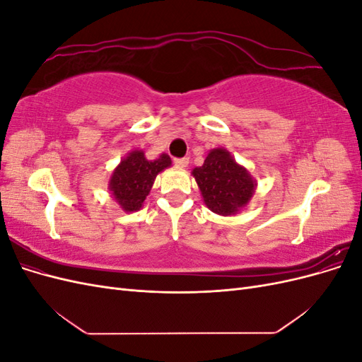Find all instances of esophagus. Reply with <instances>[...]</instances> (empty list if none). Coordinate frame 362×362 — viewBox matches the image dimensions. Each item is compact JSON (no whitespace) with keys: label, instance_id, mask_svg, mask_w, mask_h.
Here are the masks:
<instances>
[{"label":"esophagus","instance_id":"obj_1","mask_svg":"<svg viewBox=\"0 0 362 362\" xmlns=\"http://www.w3.org/2000/svg\"><path fill=\"white\" fill-rule=\"evenodd\" d=\"M175 166L180 168V169H184L189 166V158H175Z\"/></svg>","mask_w":362,"mask_h":362}]
</instances>
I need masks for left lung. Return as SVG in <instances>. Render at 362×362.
<instances>
[{
	"label": "left lung",
	"instance_id": "8db88e82",
	"mask_svg": "<svg viewBox=\"0 0 362 362\" xmlns=\"http://www.w3.org/2000/svg\"><path fill=\"white\" fill-rule=\"evenodd\" d=\"M192 175L198 182L204 204L218 216L240 213L257 189V181L250 172L225 148L208 152L202 166L194 168Z\"/></svg>",
	"mask_w": 362,
	"mask_h": 362
}]
</instances>
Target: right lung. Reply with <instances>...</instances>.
Here are the masks:
<instances>
[{"instance_id": "obj_1", "label": "right lung", "mask_w": 362, "mask_h": 362, "mask_svg": "<svg viewBox=\"0 0 362 362\" xmlns=\"http://www.w3.org/2000/svg\"><path fill=\"white\" fill-rule=\"evenodd\" d=\"M170 166L172 160L168 154L148 160L144 151L134 149L128 152L115 168L108 180V190L125 213L139 211L144 206L157 175Z\"/></svg>"}]
</instances>
